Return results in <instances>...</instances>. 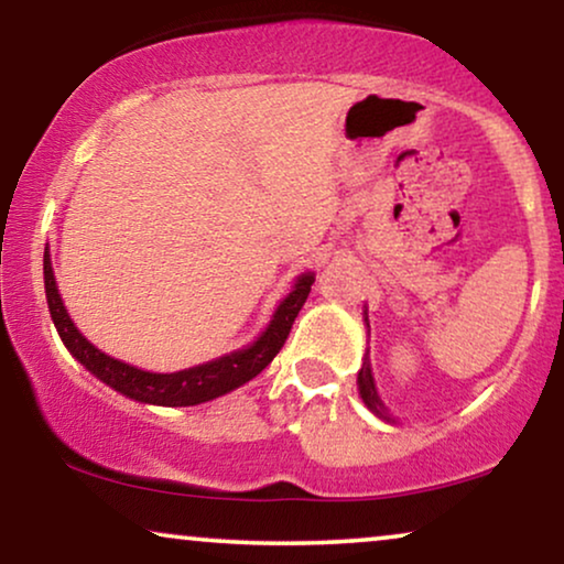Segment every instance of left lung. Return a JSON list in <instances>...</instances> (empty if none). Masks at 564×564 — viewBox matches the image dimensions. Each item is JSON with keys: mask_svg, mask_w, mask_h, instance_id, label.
Wrapping results in <instances>:
<instances>
[{"mask_svg": "<svg viewBox=\"0 0 564 564\" xmlns=\"http://www.w3.org/2000/svg\"><path fill=\"white\" fill-rule=\"evenodd\" d=\"M365 321H367V313H365ZM369 326V323H367ZM357 384H359V395L361 400H365V405L372 411L377 419L388 421V423H395V419L388 413V408H384V403L380 400V395H377V388H375V377H372V367H369V359H365V365H361L359 369V377H357Z\"/></svg>", "mask_w": 564, "mask_h": 564, "instance_id": "obj_1", "label": "left lung"}]
</instances>
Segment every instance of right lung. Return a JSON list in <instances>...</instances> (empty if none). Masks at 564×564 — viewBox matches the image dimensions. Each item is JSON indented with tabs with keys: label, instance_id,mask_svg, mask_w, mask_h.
Listing matches in <instances>:
<instances>
[{
	"label": "right lung",
	"instance_id": "1",
	"mask_svg": "<svg viewBox=\"0 0 564 564\" xmlns=\"http://www.w3.org/2000/svg\"><path fill=\"white\" fill-rule=\"evenodd\" d=\"M43 276L53 326H56L66 349L74 354V359L82 361L97 380L110 384L112 390L122 392L126 398L138 400V403L169 408L205 403V400L226 395V392L241 388L243 382L253 380V377L280 354L284 341H288L292 323H295L300 307L305 305L307 295H311V284L315 282L313 272L300 274L295 288H292L290 295L282 300L280 307H276V313L272 315V321H269L264 334H261L251 346H246V349L226 354V357L207 361V365L182 369V372L159 375L107 357L105 351H99L97 346H91L87 338L79 334L72 315L66 313L64 300L58 295L48 246H45L43 253Z\"/></svg>",
	"mask_w": 564,
	"mask_h": 564
}]
</instances>
